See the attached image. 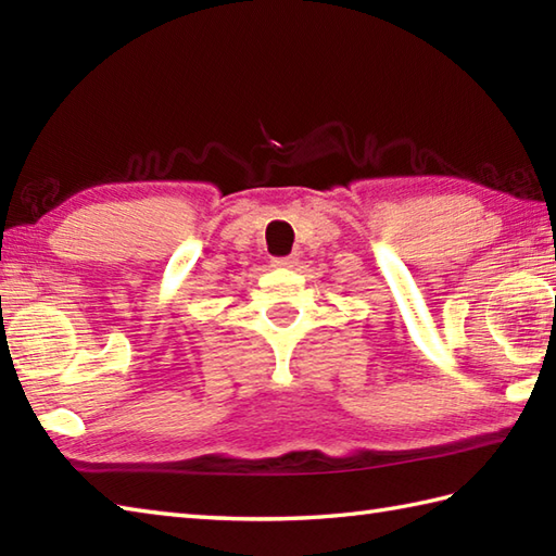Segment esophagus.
I'll return each instance as SVG.
<instances>
[{
    "mask_svg": "<svg viewBox=\"0 0 556 556\" xmlns=\"http://www.w3.org/2000/svg\"><path fill=\"white\" fill-rule=\"evenodd\" d=\"M299 263V257L296 255H285V257H271V267H281V269H287V267H293Z\"/></svg>",
    "mask_w": 556,
    "mask_h": 556,
    "instance_id": "34e87169",
    "label": "esophagus"
}]
</instances>
